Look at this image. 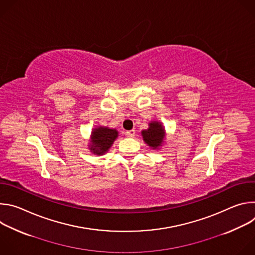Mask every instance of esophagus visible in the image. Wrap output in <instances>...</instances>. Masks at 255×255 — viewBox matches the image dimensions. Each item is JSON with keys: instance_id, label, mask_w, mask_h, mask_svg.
Returning <instances> with one entry per match:
<instances>
[{"instance_id": "34e87169", "label": "esophagus", "mask_w": 255, "mask_h": 255, "mask_svg": "<svg viewBox=\"0 0 255 255\" xmlns=\"http://www.w3.org/2000/svg\"><path fill=\"white\" fill-rule=\"evenodd\" d=\"M125 135L127 136V137H129V138H133L134 136H135V130L134 129H132V130H129V131H126V133H125Z\"/></svg>"}]
</instances>
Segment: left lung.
<instances>
[{
  "label": "left lung",
  "mask_w": 255,
  "mask_h": 255,
  "mask_svg": "<svg viewBox=\"0 0 255 255\" xmlns=\"http://www.w3.org/2000/svg\"><path fill=\"white\" fill-rule=\"evenodd\" d=\"M148 128L141 131L143 141L146 143L153 150H158L164 144L166 132L161 122L153 120L149 122Z\"/></svg>",
  "instance_id": "8db88e82"
}]
</instances>
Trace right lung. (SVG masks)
<instances>
[{
  "mask_svg": "<svg viewBox=\"0 0 255 255\" xmlns=\"http://www.w3.org/2000/svg\"><path fill=\"white\" fill-rule=\"evenodd\" d=\"M119 132L110 127L97 126L92 130L89 139V150L96 155H104L111 148L114 141L118 138Z\"/></svg>",
  "mask_w": 255,
  "mask_h": 255,
  "instance_id": "right-lung-1",
  "label": "right lung"
}]
</instances>
